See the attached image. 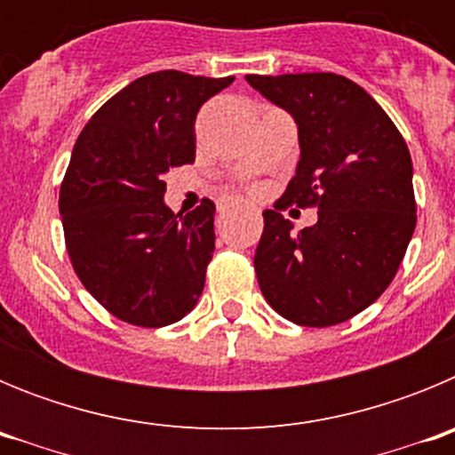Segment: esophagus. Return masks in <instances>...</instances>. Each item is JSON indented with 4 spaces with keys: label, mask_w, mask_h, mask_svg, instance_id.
<instances>
[{
    "label": "esophagus",
    "mask_w": 455,
    "mask_h": 455,
    "mask_svg": "<svg viewBox=\"0 0 455 455\" xmlns=\"http://www.w3.org/2000/svg\"><path fill=\"white\" fill-rule=\"evenodd\" d=\"M236 209H239V207H236L235 203L220 204V207H219V220H220V219H228V216H230V214H235Z\"/></svg>",
    "instance_id": "1"
}]
</instances>
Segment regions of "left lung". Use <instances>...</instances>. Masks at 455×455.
I'll return each instance as SVG.
<instances>
[{
	"label": "left lung",
	"mask_w": 455,
	"mask_h": 455,
	"mask_svg": "<svg viewBox=\"0 0 455 455\" xmlns=\"http://www.w3.org/2000/svg\"><path fill=\"white\" fill-rule=\"evenodd\" d=\"M299 127L300 159L283 198L264 212L257 283L277 315L325 328L360 315L389 287L417 225L412 159L380 104L332 72L246 75ZM289 204L316 206L300 233Z\"/></svg>",
	"instance_id": "8db88e82"
}]
</instances>
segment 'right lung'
I'll return each mask as SVG.
<instances>
[{"mask_svg": "<svg viewBox=\"0 0 455 455\" xmlns=\"http://www.w3.org/2000/svg\"><path fill=\"white\" fill-rule=\"evenodd\" d=\"M232 82L152 72L104 102L75 143L59 196L68 255L92 299L120 321L162 328L198 303L216 207L207 200L172 214L164 175L196 159V116Z\"/></svg>", "mask_w": 455, "mask_h": 455, "instance_id": "1", "label": "right lung"}]
</instances>
